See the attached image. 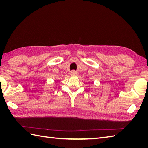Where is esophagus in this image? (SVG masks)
Here are the masks:
<instances>
[{
  "mask_svg": "<svg viewBox=\"0 0 148 148\" xmlns=\"http://www.w3.org/2000/svg\"><path fill=\"white\" fill-rule=\"evenodd\" d=\"M70 75L71 76H76L77 75V72L75 70H72L70 71Z\"/></svg>",
  "mask_w": 148,
  "mask_h": 148,
  "instance_id": "esophagus-1",
  "label": "esophagus"
}]
</instances>
